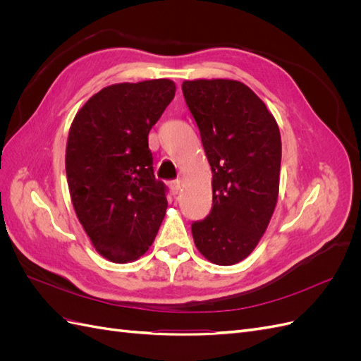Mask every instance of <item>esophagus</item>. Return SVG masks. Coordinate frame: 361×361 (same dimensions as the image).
<instances>
[{
    "label": "esophagus",
    "mask_w": 361,
    "mask_h": 361,
    "mask_svg": "<svg viewBox=\"0 0 361 361\" xmlns=\"http://www.w3.org/2000/svg\"><path fill=\"white\" fill-rule=\"evenodd\" d=\"M170 191L173 194H178L180 191V180H171L170 182Z\"/></svg>",
    "instance_id": "obj_1"
}]
</instances>
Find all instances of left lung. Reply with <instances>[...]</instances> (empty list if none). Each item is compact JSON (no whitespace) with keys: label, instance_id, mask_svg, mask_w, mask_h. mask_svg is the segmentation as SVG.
<instances>
[{"label":"left lung","instance_id":"1","mask_svg":"<svg viewBox=\"0 0 361 361\" xmlns=\"http://www.w3.org/2000/svg\"><path fill=\"white\" fill-rule=\"evenodd\" d=\"M182 92L212 170V209L191 226L194 244L212 264L235 265L256 248L276 209L279 125L241 81H183Z\"/></svg>","mask_w":361,"mask_h":361}]
</instances>
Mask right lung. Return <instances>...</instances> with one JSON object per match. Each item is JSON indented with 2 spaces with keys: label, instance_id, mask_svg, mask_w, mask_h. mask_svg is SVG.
Instances as JSON below:
<instances>
[{
  "label": "right lung",
  "instance_id": "add662e5",
  "mask_svg": "<svg viewBox=\"0 0 361 361\" xmlns=\"http://www.w3.org/2000/svg\"><path fill=\"white\" fill-rule=\"evenodd\" d=\"M171 80L104 87L76 113L66 176L76 216L96 251L116 264L143 256L167 209L155 179L149 130L173 101Z\"/></svg>",
  "mask_w": 361,
  "mask_h": 361
}]
</instances>
